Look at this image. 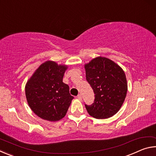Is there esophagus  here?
Instances as JSON below:
<instances>
[{
  "label": "esophagus",
  "instance_id": "esophagus-1",
  "mask_svg": "<svg viewBox=\"0 0 156 156\" xmlns=\"http://www.w3.org/2000/svg\"><path fill=\"white\" fill-rule=\"evenodd\" d=\"M77 98L78 100H82V95L81 94H78L77 96Z\"/></svg>",
  "mask_w": 156,
  "mask_h": 156
}]
</instances>
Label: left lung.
I'll return each mask as SVG.
<instances>
[{
	"label": "left lung",
	"instance_id": "obj_1",
	"mask_svg": "<svg viewBox=\"0 0 156 156\" xmlns=\"http://www.w3.org/2000/svg\"><path fill=\"white\" fill-rule=\"evenodd\" d=\"M86 80L95 94L94 103L84 105L89 114L106 119L117 113L125 101L127 83L122 68L112 60L98 57L84 66Z\"/></svg>",
	"mask_w": 156,
	"mask_h": 156
}]
</instances>
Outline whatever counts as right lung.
Listing matches in <instances>:
<instances>
[{
  "mask_svg": "<svg viewBox=\"0 0 156 156\" xmlns=\"http://www.w3.org/2000/svg\"><path fill=\"white\" fill-rule=\"evenodd\" d=\"M67 68V66L47 61L38 67L26 84L29 106L44 120L62 119L73 99L69 94V87L62 82Z\"/></svg>",
  "mask_w": 156,
  "mask_h": 156,
  "instance_id": "obj_1",
  "label": "right lung"
}]
</instances>
